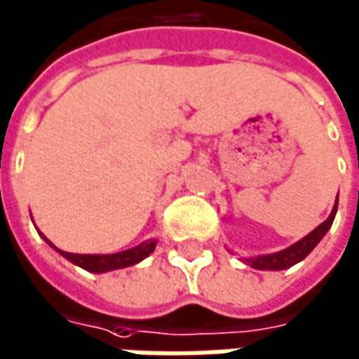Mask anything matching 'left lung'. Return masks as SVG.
Instances as JSON below:
<instances>
[{"label": "left lung", "mask_w": 359, "mask_h": 359, "mask_svg": "<svg viewBox=\"0 0 359 359\" xmlns=\"http://www.w3.org/2000/svg\"><path fill=\"white\" fill-rule=\"evenodd\" d=\"M336 210H338V196H336V202H334V208L330 212V216L318 228H314L309 236H304L302 240H299L297 243H292V245H289V248H285L281 251L265 253V255L241 257V262L245 263V265H251L253 269H259V271H283V269H289L294 263L302 262L318 245V241L323 240L324 236H326V231L330 230L334 216H336Z\"/></svg>", "instance_id": "obj_1"}]
</instances>
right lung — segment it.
<instances>
[{
	"instance_id": "right-lung-1",
	"label": "right lung",
	"mask_w": 359,
	"mask_h": 359,
	"mask_svg": "<svg viewBox=\"0 0 359 359\" xmlns=\"http://www.w3.org/2000/svg\"><path fill=\"white\" fill-rule=\"evenodd\" d=\"M43 240L50 248H55L62 257H67L68 262L74 263V265H78V267H82V269H86L90 273H108L116 271V269H123V267H131V265H135V263L143 262L145 257H149L155 251V248H157V240H147L143 241V243H139V245H135V248H131V250L108 253V255H104V253H68V251L58 250L57 245L50 243L45 236H43Z\"/></svg>"
}]
</instances>
